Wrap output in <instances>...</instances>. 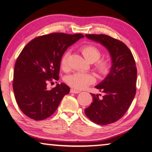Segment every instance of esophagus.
<instances>
[{
  "label": "esophagus",
  "instance_id": "obj_1",
  "mask_svg": "<svg viewBox=\"0 0 152 152\" xmlns=\"http://www.w3.org/2000/svg\"><path fill=\"white\" fill-rule=\"evenodd\" d=\"M70 93H74V94H78V93H80V91H78V90H76V89H74V88H71L70 89Z\"/></svg>",
  "mask_w": 152,
  "mask_h": 152
}]
</instances>
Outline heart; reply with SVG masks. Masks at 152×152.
Wrapping results in <instances>:
<instances>
[{"label":"heart","instance_id":"obj_1","mask_svg":"<svg viewBox=\"0 0 152 152\" xmlns=\"http://www.w3.org/2000/svg\"><path fill=\"white\" fill-rule=\"evenodd\" d=\"M81 53L86 61L95 64V69L102 76H105L109 73L112 68V62L107 59H99L102 56V51L97 47L93 45H85L80 48ZM60 66L62 69L66 70L67 67V53L64 54L61 57ZM94 81L92 76L88 74L76 72L67 77L66 82L71 87L74 89L81 90L87 87Z\"/></svg>","mask_w":152,"mask_h":152}]
</instances>
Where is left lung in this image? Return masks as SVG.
Listing matches in <instances>:
<instances>
[{"label":"left lung","instance_id":"1","mask_svg":"<svg viewBox=\"0 0 152 152\" xmlns=\"http://www.w3.org/2000/svg\"><path fill=\"white\" fill-rule=\"evenodd\" d=\"M89 39L105 46L112 57L110 73L95 88L103 96L91 93L93 103L85 110L91 121L101 125L120 120L131 105L136 94L137 67L134 59L124 42L105 34H86Z\"/></svg>","mask_w":152,"mask_h":152}]
</instances>
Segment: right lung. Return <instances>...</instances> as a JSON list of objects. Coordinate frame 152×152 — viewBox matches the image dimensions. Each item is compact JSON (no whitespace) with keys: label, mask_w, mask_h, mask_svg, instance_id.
I'll use <instances>...</instances> for the list:
<instances>
[{"label":"right lung","mask_w":152,"mask_h":152,"mask_svg":"<svg viewBox=\"0 0 152 152\" xmlns=\"http://www.w3.org/2000/svg\"><path fill=\"white\" fill-rule=\"evenodd\" d=\"M82 34L52 33L34 38L25 46L15 64L13 88L24 114L35 120L50 117L69 87L57 84L50 90L47 83L59 78L60 61L67 47L83 38Z\"/></svg>","instance_id":"obj_1"}]
</instances>
